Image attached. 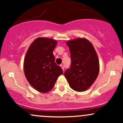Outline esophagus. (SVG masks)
I'll return each mask as SVG.
<instances>
[{
    "label": "esophagus",
    "instance_id": "obj_1",
    "mask_svg": "<svg viewBox=\"0 0 123 123\" xmlns=\"http://www.w3.org/2000/svg\"><path fill=\"white\" fill-rule=\"evenodd\" d=\"M60 66L61 67V68L62 69V70H64V65H63V64H61V65H60Z\"/></svg>",
    "mask_w": 123,
    "mask_h": 123
}]
</instances>
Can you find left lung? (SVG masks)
<instances>
[{"mask_svg":"<svg viewBox=\"0 0 123 123\" xmlns=\"http://www.w3.org/2000/svg\"><path fill=\"white\" fill-rule=\"evenodd\" d=\"M71 64L64 75L70 88L78 92L86 91L97 79L99 71L98 55L88 40L77 38L67 42Z\"/></svg>","mask_w":123,"mask_h":123,"instance_id":"8db88e82","label":"left lung"}]
</instances>
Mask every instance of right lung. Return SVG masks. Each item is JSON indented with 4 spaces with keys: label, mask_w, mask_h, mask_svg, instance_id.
<instances>
[{
    "label": "right lung",
    "mask_w": 123,
    "mask_h": 123,
    "mask_svg": "<svg viewBox=\"0 0 123 123\" xmlns=\"http://www.w3.org/2000/svg\"><path fill=\"white\" fill-rule=\"evenodd\" d=\"M57 42L39 37L32 42L25 55L24 69L26 79L39 92H49L63 70L55 62L53 50Z\"/></svg>",
    "instance_id": "1"
}]
</instances>
